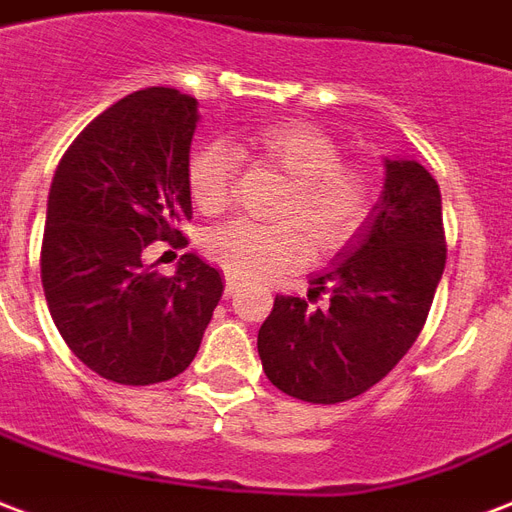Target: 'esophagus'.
Returning <instances> with one entry per match:
<instances>
[{"mask_svg": "<svg viewBox=\"0 0 512 512\" xmlns=\"http://www.w3.org/2000/svg\"><path fill=\"white\" fill-rule=\"evenodd\" d=\"M242 288V283L237 278H232V275H226V297H234L237 291Z\"/></svg>", "mask_w": 512, "mask_h": 512, "instance_id": "34e87169", "label": "esophagus"}]
</instances>
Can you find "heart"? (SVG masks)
<instances>
[{
  "label": "heart",
  "instance_id": "heart-1",
  "mask_svg": "<svg viewBox=\"0 0 512 512\" xmlns=\"http://www.w3.org/2000/svg\"><path fill=\"white\" fill-rule=\"evenodd\" d=\"M242 156L278 167L291 183L275 207L278 224L232 218L202 234V251L234 278L261 280L294 270L307 259V245L313 261L329 259L348 248L370 221L372 180L343 164V151L329 134L299 121L259 126L237 148L224 140L194 148L188 188L199 210L218 213L229 205Z\"/></svg>",
  "mask_w": 512,
  "mask_h": 512
}]
</instances>
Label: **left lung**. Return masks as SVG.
<instances>
[{"mask_svg":"<svg viewBox=\"0 0 512 512\" xmlns=\"http://www.w3.org/2000/svg\"><path fill=\"white\" fill-rule=\"evenodd\" d=\"M445 253L437 180L418 161H386L375 218L343 259L310 280L307 299L280 294L261 324L259 356L272 386L313 405L370 391L424 329Z\"/></svg>","mask_w":512,"mask_h":512,"instance_id":"8db88e82","label":"left lung"}]
</instances>
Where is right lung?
Returning a JSON list of instances; mask_svg holds the SVG:
<instances>
[{"label":"right lung","instance_id":"1","mask_svg":"<svg viewBox=\"0 0 512 512\" xmlns=\"http://www.w3.org/2000/svg\"><path fill=\"white\" fill-rule=\"evenodd\" d=\"M197 121L194 96L134 91L96 115L53 175L40 253L48 310L69 351L113 383L180 375L224 294L221 272L194 253L172 278L142 264L151 242L188 245Z\"/></svg>","mask_w":512,"mask_h":512}]
</instances>
